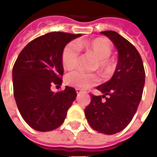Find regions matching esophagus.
Segmentation results:
<instances>
[{
    "mask_svg": "<svg viewBox=\"0 0 157 157\" xmlns=\"http://www.w3.org/2000/svg\"><path fill=\"white\" fill-rule=\"evenodd\" d=\"M75 92H76V93H77V94H80V93H82V92H84V91H83L82 89L75 88Z\"/></svg>",
    "mask_w": 157,
    "mask_h": 157,
    "instance_id": "esophagus-1",
    "label": "esophagus"
}]
</instances>
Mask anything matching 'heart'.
<instances>
[{
    "label": "heart",
    "mask_w": 157,
    "mask_h": 157,
    "mask_svg": "<svg viewBox=\"0 0 157 157\" xmlns=\"http://www.w3.org/2000/svg\"><path fill=\"white\" fill-rule=\"evenodd\" d=\"M80 47H85L86 50L92 53L98 58L97 67L102 71L110 72L114 68L113 60L109 58L112 48L105 39H93L92 41L82 44L81 42H71L65 45L62 52V63L65 69L71 70L77 65L80 55ZM99 77L93 73H86L81 71H73L65 76V82L69 86L77 88L86 89L98 83Z\"/></svg>",
    "instance_id": "1"
}]
</instances>
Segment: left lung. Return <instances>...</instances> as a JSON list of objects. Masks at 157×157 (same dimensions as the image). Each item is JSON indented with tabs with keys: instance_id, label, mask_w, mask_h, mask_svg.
<instances>
[{
	"instance_id": "left-lung-1",
	"label": "left lung",
	"mask_w": 157,
	"mask_h": 157,
	"mask_svg": "<svg viewBox=\"0 0 157 157\" xmlns=\"http://www.w3.org/2000/svg\"><path fill=\"white\" fill-rule=\"evenodd\" d=\"M101 33L107 36L117 48L118 64L112 78L97 86L103 95H91L85 115L94 130L113 135L126 128L137 111L145 73L141 57L131 43L114 31Z\"/></svg>"
}]
</instances>
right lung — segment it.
Instances as JSON below:
<instances>
[{
	"label": "right lung",
	"instance_id": "1",
	"mask_svg": "<svg viewBox=\"0 0 157 157\" xmlns=\"http://www.w3.org/2000/svg\"><path fill=\"white\" fill-rule=\"evenodd\" d=\"M82 34L52 32L36 38L23 48L12 69L13 93L24 121L38 131L59 127L76 98L73 87L52 92L60 86L64 73L62 52L65 45Z\"/></svg>",
	"mask_w": 157,
	"mask_h": 157
}]
</instances>
